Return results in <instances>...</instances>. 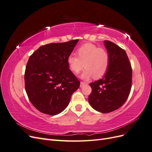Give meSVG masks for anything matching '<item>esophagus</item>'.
Instances as JSON below:
<instances>
[{
    "instance_id": "esophagus-1",
    "label": "esophagus",
    "mask_w": 152,
    "mask_h": 152,
    "mask_svg": "<svg viewBox=\"0 0 152 152\" xmlns=\"http://www.w3.org/2000/svg\"><path fill=\"white\" fill-rule=\"evenodd\" d=\"M85 84H86V82H80V87H82V86H83L85 85Z\"/></svg>"
}]
</instances>
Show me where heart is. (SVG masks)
Segmentation results:
<instances>
[{"instance_id":"heart-1","label":"heart","mask_w":152,"mask_h":152,"mask_svg":"<svg viewBox=\"0 0 152 152\" xmlns=\"http://www.w3.org/2000/svg\"><path fill=\"white\" fill-rule=\"evenodd\" d=\"M76 55L71 54L68 57V66L75 74H78L84 66L86 69L81 75L84 80H88L92 77L99 79L109 68L110 57L107 50L95 44H83L77 49Z\"/></svg>"}]
</instances>
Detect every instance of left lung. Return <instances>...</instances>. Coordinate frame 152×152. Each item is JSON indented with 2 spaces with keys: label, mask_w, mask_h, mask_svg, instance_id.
<instances>
[{
  "label": "left lung",
  "mask_w": 152,
  "mask_h": 152,
  "mask_svg": "<svg viewBox=\"0 0 152 152\" xmlns=\"http://www.w3.org/2000/svg\"><path fill=\"white\" fill-rule=\"evenodd\" d=\"M110 57V66L102 79L89 84L91 107L102 113L114 111L125 103L132 85V67L125 50L109 40H104Z\"/></svg>",
  "instance_id": "obj_1"
}]
</instances>
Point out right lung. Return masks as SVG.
Masks as SVG:
<instances>
[{"label":"right lung","mask_w":152,"mask_h":152,"mask_svg":"<svg viewBox=\"0 0 152 152\" xmlns=\"http://www.w3.org/2000/svg\"><path fill=\"white\" fill-rule=\"evenodd\" d=\"M79 40L40 46L29 58L25 72L27 96L39 111L55 115L66 108L80 81L69 69L67 58Z\"/></svg>","instance_id":"add662e5"}]
</instances>
